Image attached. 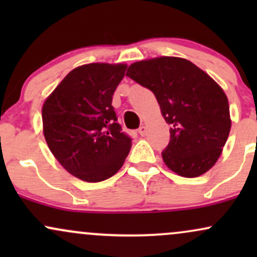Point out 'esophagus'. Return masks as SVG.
Listing matches in <instances>:
<instances>
[{
  "label": "esophagus",
  "instance_id": "obj_1",
  "mask_svg": "<svg viewBox=\"0 0 257 257\" xmlns=\"http://www.w3.org/2000/svg\"><path fill=\"white\" fill-rule=\"evenodd\" d=\"M146 133H147V128L145 125H141L140 128H139V134H140L141 137H145Z\"/></svg>",
  "mask_w": 257,
  "mask_h": 257
}]
</instances>
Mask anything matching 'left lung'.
I'll return each instance as SVG.
<instances>
[{"instance_id": "obj_1", "label": "left lung", "mask_w": 257, "mask_h": 257, "mask_svg": "<svg viewBox=\"0 0 257 257\" xmlns=\"http://www.w3.org/2000/svg\"><path fill=\"white\" fill-rule=\"evenodd\" d=\"M128 77L155 94L170 124L164 163L184 178H197L219 159L229 131L228 100L208 73L191 61L161 57L132 64Z\"/></svg>"}]
</instances>
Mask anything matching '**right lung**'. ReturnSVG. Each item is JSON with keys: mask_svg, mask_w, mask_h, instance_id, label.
I'll list each match as a JSON object with an SVG mask.
<instances>
[{"mask_svg": "<svg viewBox=\"0 0 257 257\" xmlns=\"http://www.w3.org/2000/svg\"><path fill=\"white\" fill-rule=\"evenodd\" d=\"M125 70V64L82 65L43 104L47 145L67 172L83 181L111 178L131 151L132 139L122 132L111 105Z\"/></svg>", "mask_w": 257, "mask_h": 257, "instance_id": "obj_1", "label": "right lung"}]
</instances>
